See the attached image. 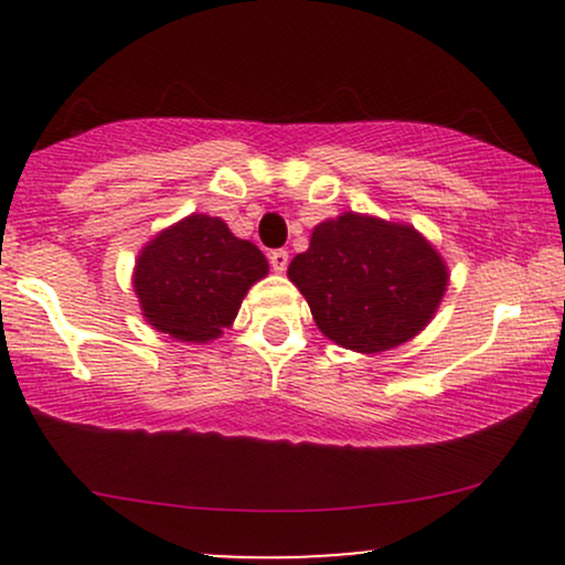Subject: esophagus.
Masks as SVG:
<instances>
[{"label":"esophagus","mask_w":565,"mask_h":565,"mask_svg":"<svg viewBox=\"0 0 565 565\" xmlns=\"http://www.w3.org/2000/svg\"><path fill=\"white\" fill-rule=\"evenodd\" d=\"M289 265V252L287 249H274L270 252V268L276 270V274H284Z\"/></svg>","instance_id":"1"}]
</instances>
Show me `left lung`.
<instances>
[{"mask_svg":"<svg viewBox=\"0 0 565 565\" xmlns=\"http://www.w3.org/2000/svg\"><path fill=\"white\" fill-rule=\"evenodd\" d=\"M287 276L321 334L366 355L414 340L449 287V265L414 225L361 212L316 225Z\"/></svg>","mask_w":565,"mask_h":565,"instance_id":"8db88e82","label":"left lung"}]
</instances>
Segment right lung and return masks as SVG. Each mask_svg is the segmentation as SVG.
<instances>
[{
  "mask_svg": "<svg viewBox=\"0 0 565 565\" xmlns=\"http://www.w3.org/2000/svg\"><path fill=\"white\" fill-rule=\"evenodd\" d=\"M268 276L255 244L233 236L225 220L188 215L140 249L132 270L142 319L178 342H204L233 327L246 291Z\"/></svg>",
  "mask_w": 565,
  "mask_h": 565,
  "instance_id": "obj_1",
  "label": "right lung"
}]
</instances>
